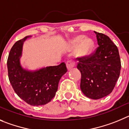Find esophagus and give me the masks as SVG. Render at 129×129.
<instances>
[{
	"label": "esophagus",
	"mask_w": 129,
	"mask_h": 129,
	"mask_svg": "<svg viewBox=\"0 0 129 129\" xmlns=\"http://www.w3.org/2000/svg\"><path fill=\"white\" fill-rule=\"evenodd\" d=\"M66 66H67V68L69 71L71 70L72 68H73L74 66V63L71 60H69L66 63Z\"/></svg>",
	"instance_id": "34e87169"
}]
</instances>
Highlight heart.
I'll return each instance as SVG.
<instances>
[{
  "label": "heart",
  "mask_w": 129,
  "mask_h": 129,
  "mask_svg": "<svg viewBox=\"0 0 129 129\" xmlns=\"http://www.w3.org/2000/svg\"><path fill=\"white\" fill-rule=\"evenodd\" d=\"M77 50V54L79 56H85L90 53L93 48V42L92 39L85 38L83 36H78L73 39L71 41L72 48H76L79 46Z\"/></svg>",
  "instance_id": "obj_1"
}]
</instances>
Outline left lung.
<instances>
[{"instance_id":"8db88e82","label":"left lung","mask_w":129,"mask_h":129,"mask_svg":"<svg viewBox=\"0 0 129 129\" xmlns=\"http://www.w3.org/2000/svg\"><path fill=\"white\" fill-rule=\"evenodd\" d=\"M99 47L86 57L78 58L81 74L80 88L92 99L106 97L113 90L119 78L121 62L118 50L108 36L95 32Z\"/></svg>"}]
</instances>
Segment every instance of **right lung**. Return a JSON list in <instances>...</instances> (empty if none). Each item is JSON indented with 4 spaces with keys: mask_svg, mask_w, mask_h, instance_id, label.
I'll return each instance as SVG.
<instances>
[{
    "mask_svg": "<svg viewBox=\"0 0 129 129\" xmlns=\"http://www.w3.org/2000/svg\"><path fill=\"white\" fill-rule=\"evenodd\" d=\"M26 36L13 45L8 58V76L16 93L31 106H42L50 103L55 97L59 81L67 73L66 63L49 66L35 71L24 69L20 63L23 46Z\"/></svg>",
    "mask_w": 129,
    "mask_h": 129,
    "instance_id": "add662e5",
    "label": "right lung"
}]
</instances>
